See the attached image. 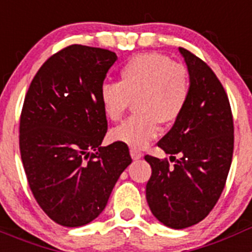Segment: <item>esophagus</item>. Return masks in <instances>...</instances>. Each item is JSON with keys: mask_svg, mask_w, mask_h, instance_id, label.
Returning <instances> with one entry per match:
<instances>
[{"mask_svg": "<svg viewBox=\"0 0 252 252\" xmlns=\"http://www.w3.org/2000/svg\"><path fill=\"white\" fill-rule=\"evenodd\" d=\"M131 158H132L133 160H139L140 158H142V153L141 151L136 150V149H131Z\"/></svg>", "mask_w": 252, "mask_h": 252, "instance_id": "esophagus-1", "label": "esophagus"}]
</instances>
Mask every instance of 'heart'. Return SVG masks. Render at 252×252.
<instances>
[{
	"label": "heart",
	"mask_w": 252,
	"mask_h": 252,
	"mask_svg": "<svg viewBox=\"0 0 252 252\" xmlns=\"http://www.w3.org/2000/svg\"><path fill=\"white\" fill-rule=\"evenodd\" d=\"M192 92L188 69L161 53H141L120 69V82H107L99 90L104 116L117 122L133 103L136 115L113 128L112 141L135 149L145 148L157 139L160 125L180 119Z\"/></svg>",
	"instance_id": "obj_1"
}]
</instances>
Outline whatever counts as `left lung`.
Instances as JSON below:
<instances>
[{"instance_id": "left-lung-1", "label": "left lung", "mask_w": 252, "mask_h": 252, "mask_svg": "<svg viewBox=\"0 0 252 252\" xmlns=\"http://www.w3.org/2000/svg\"><path fill=\"white\" fill-rule=\"evenodd\" d=\"M192 79V92L180 119L158 146L170 160L145 155L151 166L146 199L161 223L180 230L209 215L226 186L233 154V117L223 86L203 60L179 48Z\"/></svg>"}]
</instances>
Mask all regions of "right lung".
Listing matches in <instances>:
<instances>
[{"mask_svg": "<svg viewBox=\"0 0 252 252\" xmlns=\"http://www.w3.org/2000/svg\"><path fill=\"white\" fill-rule=\"evenodd\" d=\"M117 57L69 45L51 55L31 81L20 116V153L29 187L58 224L79 227L98 217L131 164L128 146H101L107 119L99 90Z\"/></svg>", "mask_w": 252, "mask_h": 252, "instance_id": "obj_1", "label": "right lung"}]
</instances>
